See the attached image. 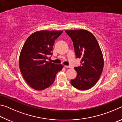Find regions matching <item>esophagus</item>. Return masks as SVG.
<instances>
[{"label":"esophagus","mask_w":122,"mask_h":122,"mask_svg":"<svg viewBox=\"0 0 122 122\" xmlns=\"http://www.w3.org/2000/svg\"><path fill=\"white\" fill-rule=\"evenodd\" d=\"M65 67L68 68H73L71 66H65Z\"/></svg>","instance_id":"1"}]
</instances>
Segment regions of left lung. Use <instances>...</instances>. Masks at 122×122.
Wrapping results in <instances>:
<instances>
[{"instance_id": "left-lung-1", "label": "left lung", "mask_w": 122, "mask_h": 122, "mask_svg": "<svg viewBox=\"0 0 122 122\" xmlns=\"http://www.w3.org/2000/svg\"><path fill=\"white\" fill-rule=\"evenodd\" d=\"M73 42L76 58H81V65L74 68L75 78L71 80L72 86L86 90L94 86L100 77L104 66L102 51L95 37L84 30H66Z\"/></svg>"}]
</instances>
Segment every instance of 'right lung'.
<instances>
[{"instance_id":"obj_1","label":"right lung","mask_w":122,"mask_h":122,"mask_svg":"<svg viewBox=\"0 0 122 122\" xmlns=\"http://www.w3.org/2000/svg\"><path fill=\"white\" fill-rule=\"evenodd\" d=\"M62 31L40 30L27 39L19 57V67L25 80L30 87L42 90L49 87L55 81L56 74L62 69V65L47 60L53 54L55 40Z\"/></svg>"}]
</instances>
